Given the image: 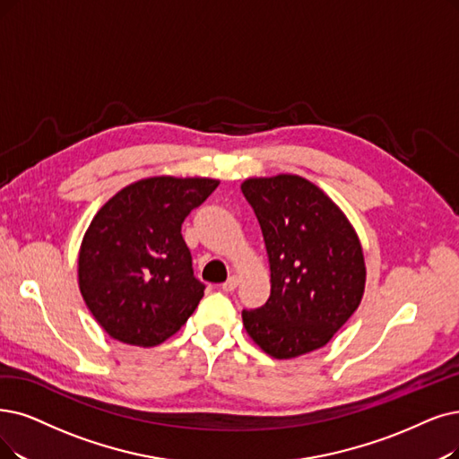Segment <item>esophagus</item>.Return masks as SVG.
I'll list each match as a JSON object with an SVG mask.
<instances>
[{"label": "esophagus", "mask_w": 459, "mask_h": 459, "mask_svg": "<svg viewBox=\"0 0 459 459\" xmlns=\"http://www.w3.org/2000/svg\"><path fill=\"white\" fill-rule=\"evenodd\" d=\"M237 284H239V279H237L235 274H233V277H230V279H228V281L222 284V290L230 293V291H233V290L237 288Z\"/></svg>", "instance_id": "1"}]
</instances>
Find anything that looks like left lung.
<instances>
[{"instance_id": "obj_1", "label": "left lung", "mask_w": 459, "mask_h": 459, "mask_svg": "<svg viewBox=\"0 0 459 459\" xmlns=\"http://www.w3.org/2000/svg\"><path fill=\"white\" fill-rule=\"evenodd\" d=\"M271 269L265 305L243 310L248 335L277 359L313 352L354 315L365 288L363 252L341 209L298 175L248 178Z\"/></svg>"}]
</instances>
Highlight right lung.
<instances>
[{
  "mask_svg": "<svg viewBox=\"0 0 459 459\" xmlns=\"http://www.w3.org/2000/svg\"><path fill=\"white\" fill-rule=\"evenodd\" d=\"M214 178L152 177L98 211L79 252V286L105 332L156 346L185 325L204 298L182 222L216 190Z\"/></svg>",
  "mask_w": 459,
  "mask_h": 459,
  "instance_id": "right-lung-1",
  "label": "right lung"
}]
</instances>
